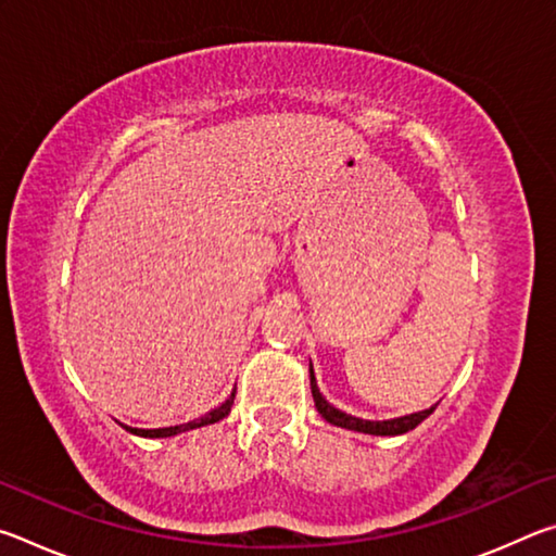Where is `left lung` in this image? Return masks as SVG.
Segmentation results:
<instances>
[{"label": "left lung", "mask_w": 556, "mask_h": 556, "mask_svg": "<svg viewBox=\"0 0 556 556\" xmlns=\"http://www.w3.org/2000/svg\"><path fill=\"white\" fill-rule=\"evenodd\" d=\"M308 378H312V394H314L316 409L328 421V425L341 427V429H351V431H361V434H372V437L407 434V431H412L414 427L421 425V421H425L429 414L434 412V407H429V409H421V412H414V414H404V417L382 419V421L361 419V417H353V414H345L338 407H333V404L324 397L321 390H318V384H316L314 365H308Z\"/></svg>", "instance_id": "obj_1"}]
</instances>
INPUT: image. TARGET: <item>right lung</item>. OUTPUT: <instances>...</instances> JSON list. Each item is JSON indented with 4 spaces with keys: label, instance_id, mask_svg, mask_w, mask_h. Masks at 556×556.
I'll use <instances>...</instances> for the list:
<instances>
[{
    "label": "right lung",
    "instance_id": "add662e5",
    "mask_svg": "<svg viewBox=\"0 0 556 556\" xmlns=\"http://www.w3.org/2000/svg\"><path fill=\"white\" fill-rule=\"evenodd\" d=\"M232 400H235V388L230 392V397L225 400L223 404H218V407L211 409L208 414H203V417L199 419H191L186 421V425H176V427H164V429H137V427H125L129 434H137V437H147V439H166V437H176V434H184V431H191V429H199V427H208V425H215V421H220L223 417H228L230 414V407H232Z\"/></svg>",
    "mask_w": 556,
    "mask_h": 556
}]
</instances>
